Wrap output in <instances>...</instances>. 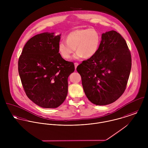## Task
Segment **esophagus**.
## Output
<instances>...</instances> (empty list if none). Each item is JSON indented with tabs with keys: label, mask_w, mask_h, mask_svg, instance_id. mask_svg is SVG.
Wrapping results in <instances>:
<instances>
[{
	"label": "esophagus",
	"mask_w": 148,
	"mask_h": 148,
	"mask_svg": "<svg viewBox=\"0 0 148 148\" xmlns=\"http://www.w3.org/2000/svg\"><path fill=\"white\" fill-rule=\"evenodd\" d=\"M74 64H75V69H76L77 66H78V65H79V63H75Z\"/></svg>",
	"instance_id": "1"
}]
</instances>
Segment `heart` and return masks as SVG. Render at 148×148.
<instances>
[{
	"instance_id": "b5f03b06",
	"label": "heart",
	"mask_w": 148,
	"mask_h": 148,
	"mask_svg": "<svg viewBox=\"0 0 148 148\" xmlns=\"http://www.w3.org/2000/svg\"><path fill=\"white\" fill-rule=\"evenodd\" d=\"M101 42V35L94 28L80 29L70 32L66 40L59 43L58 50L62 57L69 59L75 52L77 51L74 58L76 59L84 58L89 59L93 57L97 52Z\"/></svg>"
}]
</instances>
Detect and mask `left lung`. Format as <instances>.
Instances as JSON below:
<instances>
[{
	"label": "left lung",
	"instance_id": "obj_1",
	"mask_svg": "<svg viewBox=\"0 0 148 148\" xmlns=\"http://www.w3.org/2000/svg\"><path fill=\"white\" fill-rule=\"evenodd\" d=\"M132 66L126 41L115 31L103 34L97 53L77 67L85 94L97 106L116 101L124 92Z\"/></svg>",
	"mask_w": 148,
	"mask_h": 148
}]
</instances>
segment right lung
Returning a JSON list of instances; mask_svg holds the SVG:
<instances>
[{
	"label": "right lung",
	"instance_id": "right-lung-1",
	"mask_svg": "<svg viewBox=\"0 0 148 148\" xmlns=\"http://www.w3.org/2000/svg\"><path fill=\"white\" fill-rule=\"evenodd\" d=\"M60 35L44 32L25 44L18 61L21 84L27 97L44 108L60 106L68 93V77L75 71L58 50Z\"/></svg>",
	"mask_w": 148,
	"mask_h": 148
}]
</instances>
